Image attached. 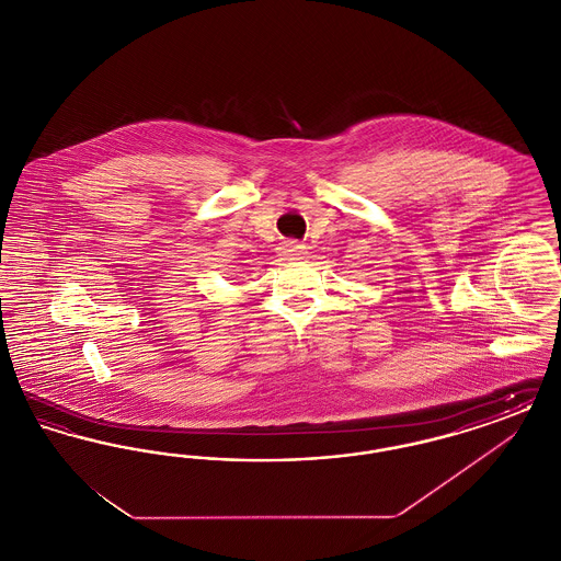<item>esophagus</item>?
<instances>
[{
	"label": "esophagus",
	"mask_w": 561,
	"mask_h": 561,
	"mask_svg": "<svg viewBox=\"0 0 561 561\" xmlns=\"http://www.w3.org/2000/svg\"><path fill=\"white\" fill-rule=\"evenodd\" d=\"M282 254H284L288 261H300V259H305V254H307V248H305L302 243L288 241V243H284V248H282Z\"/></svg>",
	"instance_id": "obj_1"
}]
</instances>
